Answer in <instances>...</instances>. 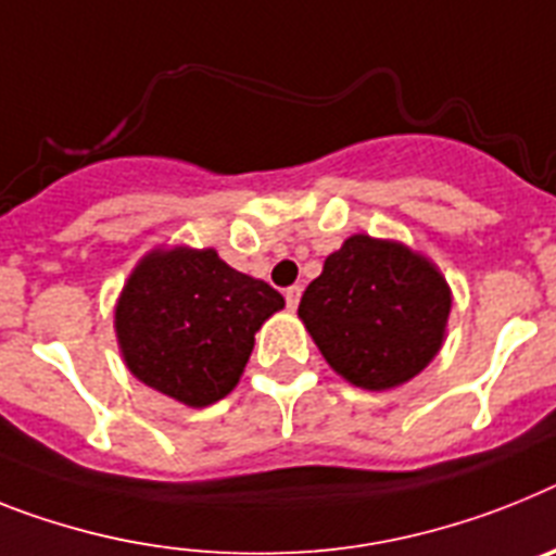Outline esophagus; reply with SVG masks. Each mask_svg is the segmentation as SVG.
I'll return each instance as SVG.
<instances>
[{
    "label": "esophagus",
    "instance_id": "34e87169",
    "mask_svg": "<svg viewBox=\"0 0 556 556\" xmlns=\"http://www.w3.org/2000/svg\"><path fill=\"white\" fill-rule=\"evenodd\" d=\"M300 296H302V288L300 286H291V288H286V302H288V307H296L300 305Z\"/></svg>",
    "mask_w": 556,
    "mask_h": 556
}]
</instances>
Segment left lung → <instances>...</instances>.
Returning a JSON list of instances; mask_svg holds the SVG:
<instances>
[{"instance_id":"8db88e82","label":"left lung","mask_w":556,"mask_h":556,"mask_svg":"<svg viewBox=\"0 0 556 556\" xmlns=\"http://www.w3.org/2000/svg\"><path fill=\"white\" fill-rule=\"evenodd\" d=\"M450 307L446 279L429 260L356 235L325 260L300 316L336 372L365 390H390L432 362Z\"/></svg>"}]
</instances>
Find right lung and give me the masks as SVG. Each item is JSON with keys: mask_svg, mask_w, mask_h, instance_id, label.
<instances>
[{"mask_svg": "<svg viewBox=\"0 0 556 556\" xmlns=\"http://www.w3.org/2000/svg\"><path fill=\"white\" fill-rule=\"evenodd\" d=\"M282 305V293L226 265L217 251H152L121 293L115 333L143 384L208 407L235 390L254 333Z\"/></svg>", "mask_w": 556, "mask_h": 556, "instance_id": "obj_1", "label": "right lung"}]
</instances>
